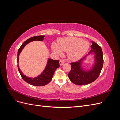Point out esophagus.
Masks as SVG:
<instances>
[{
  "mask_svg": "<svg viewBox=\"0 0 120 120\" xmlns=\"http://www.w3.org/2000/svg\"><path fill=\"white\" fill-rule=\"evenodd\" d=\"M64 63V60H60V66H62V65H63Z\"/></svg>",
  "mask_w": 120,
  "mask_h": 120,
  "instance_id": "1",
  "label": "esophagus"
}]
</instances>
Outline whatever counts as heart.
Here are the masks:
<instances>
[{"instance_id":"heart-1","label":"heart","mask_w":120,"mask_h":120,"mask_svg":"<svg viewBox=\"0 0 120 120\" xmlns=\"http://www.w3.org/2000/svg\"><path fill=\"white\" fill-rule=\"evenodd\" d=\"M90 46L88 41L78 38H67L58 41V45L53 43L52 49L57 56H61L63 51L68 52V57L71 60L80 59L87 52Z\"/></svg>"}]
</instances>
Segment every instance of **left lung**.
Wrapping results in <instances>:
<instances>
[{"label":"left lung","instance_id":"8db88e82","mask_svg":"<svg viewBox=\"0 0 120 120\" xmlns=\"http://www.w3.org/2000/svg\"><path fill=\"white\" fill-rule=\"evenodd\" d=\"M91 50L82 59L75 63H71V70L68 75L70 81L75 85H86L92 83L99 77L103 68L104 60L102 49L97 43L92 42ZM90 54H94L95 62L93 67L88 71H85L81 67L83 60Z\"/></svg>","mask_w":120,"mask_h":120}]
</instances>
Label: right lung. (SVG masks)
Returning <instances> with one entry per match:
<instances>
[{
	"label": "right lung",
	"mask_w": 120,
	"mask_h": 120,
	"mask_svg": "<svg viewBox=\"0 0 120 120\" xmlns=\"http://www.w3.org/2000/svg\"><path fill=\"white\" fill-rule=\"evenodd\" d=\"M45 35H39L38 36V37L34 36V37L29 38L27 39L26 41H25L22 43V45H21L20 48L19 49V50H18L17 63H19V54L25 45L28 44V43L32 41H42L43 40V38H45ZM17 67L21 77H22L25 82H26L31 85L39 86H45L52 81L54 71H55L57 68L60 67V64L59 60H53L51 59H48L46 67L45 68V70H43V72L41 75L38 76V77L34 78L27 77L26 75H23L22 72L20 70L19 64L17 65Z\"/></svg>",
	"instance_id": "1"
}]
</instances>
